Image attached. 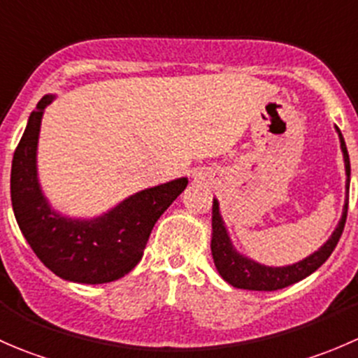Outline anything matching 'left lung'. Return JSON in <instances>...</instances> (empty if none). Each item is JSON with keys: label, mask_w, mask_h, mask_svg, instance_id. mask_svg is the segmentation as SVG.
Wrapping results in <instances>:
<instances>
[{"label": "left lung", "mask_w": 358, "mask_h": 358, "mask_svg": "<svg viewBox=\"0 0 358 358\" xmlns=\"http://www.w3.org/2000/svg\"><path fill=\"white\" fill-rule=\"evenodd\" d=\"M336 133L339 138V147L343 152V161H345V204H343L341 218H339L338 225L331 234L329 239L322 244L317 251L308 255L306 258L299 259V262L291 263V265L282 266H270L265 263H259L256 259L249 258L237 251L234 246L232 237H230L229 229H227L225 222H223L222 211H220L218 199H213V218H211V255L213 262H215L216 270L222 275L225 282L230 286L239 287V289L249 291H277L282 287L291 286V284L299 282L305 277L312 275L320 265H324L331 252L334 251L336 244H338L339 237H341L343 229H345L346 222V211H348V194H350V157L348 150H346V143L343 140L341 131L338 126H334Z\"/></svg>", "instance_id": "obj_1"}]
</instances>
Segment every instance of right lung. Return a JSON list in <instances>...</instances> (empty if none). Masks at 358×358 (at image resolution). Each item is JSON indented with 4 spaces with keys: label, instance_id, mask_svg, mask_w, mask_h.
<instances>
[{
    "label": "right lung",
    "instance_id": "add662e5",
    "mask_svg": "<svg viewBox=\"0 0 358 358\" xmlns=\"http://www.w3.org/2000/svg\"><path fill=\"white\" fill-rule=\"evenodd\" d=\"M55 99L50 93L39 100L13 154V213L29 246L60 279L79 284L112 282L138 265L159 216L185 190L189 178L182 176L140 190L93 218L57 211L43 192L38 175L41 119Z\"/></svg>",
    "mask_w": 358,
    "mask_h": 358
}]
</instances>
